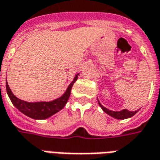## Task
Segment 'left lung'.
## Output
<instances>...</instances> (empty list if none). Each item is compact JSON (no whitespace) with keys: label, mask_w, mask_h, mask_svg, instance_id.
Returning <instances> with one entry per match:
<instances>
[{"label":"left lung","mask_w":160,"mask_h":160,"mask_svg":"<svg viewBox=\"0 0 160 160\" xmlns=\"http://www.w3.org/2000/svg\"><path fill=\"white\" fill-rule=\"evenodd\" d=\"M98 103H99L100 107L102 108V109L103 110L105 113H108L110 116H112L113 117V118H115V119H127V118H131V117H132L137 113V111H129V110L127 109H123L121 110V111H119V112H115V111H112V110L108 109V108H106L105 107H103V106L100 103V102L99 101H98Z\"/></svg>","instance_id":"obj_1"}]
</instances>
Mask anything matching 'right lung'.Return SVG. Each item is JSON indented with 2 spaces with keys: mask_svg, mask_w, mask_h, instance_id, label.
<instances>
[{
  "mask_svg": "<svg viewBox=\"0 0 160 160\" xmlns=\"http://www.w3.org/2000/svg\"><path fill=\"white\" fill-rule=\"evenodd\" d=\"M78 75H79V74L75 75L74 80L68 86L64 94L61 98H57L52 102H28L23 101L21 99H18L17 97H15L9 88L8 82H6V88H7V92H8V95L10 98V100L20 112H22L23 114H25L32 119H44L49 118V117L55 114L63 108L65 104L67 103L68 98L70 97L72 86L78 79Z\"/></svg>",
  "mask_w": 160,
  "mask_h": 160,
  "instance_id": "right-lung-1",
  "label": "right lung"
}]
</instances>
